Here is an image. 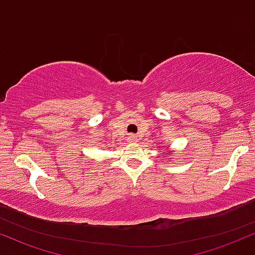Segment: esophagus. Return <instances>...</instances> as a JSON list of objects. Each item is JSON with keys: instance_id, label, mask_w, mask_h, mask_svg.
<instances>
[{"instance_id": "obj_1", "label": "esophagus", "mask_w": 255, "mask_h": 255, "mask_svg": "<svg viewBox=\"0 0 255 255\" xmlns=\"http://www.w3.org/2000/svg\"><path fill=\"white\" fill-rule=\"evenodd\" d=\"M128 140H129V141H136V136L135 135H129V136H128Z\"/></svg>"}]
</instances>
